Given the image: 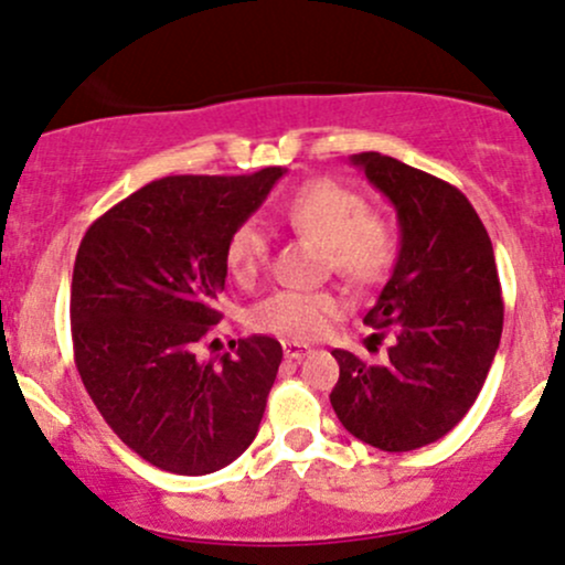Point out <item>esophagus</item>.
<instances>
[{"label":"esophagus","instance_id":"1","mask_svg":"<svg viewBox=\"0 0 565 565\" xmlns=\"http://www.w3.org/2000/svg\"><path fill=\"white\" fill-rule=\"evenodd\" d=\"M282 352H285V358H288V360H301L303 354H309V347L307 344H296V341H285Z\"/></svg>","mask_w":565,"mask_h":565}]
</instances>
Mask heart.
Masks as SVG:
<instances>
[{
    "mask_svg": "<svg viewBox=\"0 0 565 565\" xmlns=\"http://www.w3.org/2000/svg\"><path fill=\"white\" fill-rule=\"evenodd\" d=\"M280 218L294 232L322 245L328 269L344 280L367 285L382 280L401 248L395 224L371 211L358 189L335 179L301 183L280 205ZM269 258V234L256 221L234 226L224 262L237 282H253ZM341 312L331 290H280L250 309L253 328L288 339H312Z\"/></svg>",
    "mask_w": 565,
    "mask_h": 565,
    "instance_id": "heart-1",
    "label": "heart"
}]
</instances>
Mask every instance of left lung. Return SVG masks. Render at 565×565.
<instances>
[{"mask_svg":"<svg viewBox=\"0 0 565 565\" xmlns=\"http://www.w3.org/2000/svg\"><path fill=\"white\" fill-rule=\"evenodd\" d=\"M352 162L395 205L403 237L392 277L363 317L373 339L392 335L386 360L371 365L333 350L331 405L367 446L416 451L451 433L478 401L502 339V285L491 237L459 189L379 151Z\"/></svg>","mask_w":565,"mask_h":565,"instance_id":"1","label":"left lung"}]
</instances>
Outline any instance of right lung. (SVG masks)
<instances>
[{
	"label": "right lung",
	"instance_id": "obj_1",
	"mask_svg": "<svg viewBox=\"0 0 565 565\" xmlns=\"http://www.w3.org/2000/svg\"><path fill=\"white\" fill-rule=\"evenodd\" d=\"M285 173L168 175L95 218L72 277L74 363L114 435L149 465L207 475L262 424L280 341L248 335L198 360L226 282V239Z\"/></svg>",
	"mask_w": 565,
	"mask_h": 565
}]
</instances>
